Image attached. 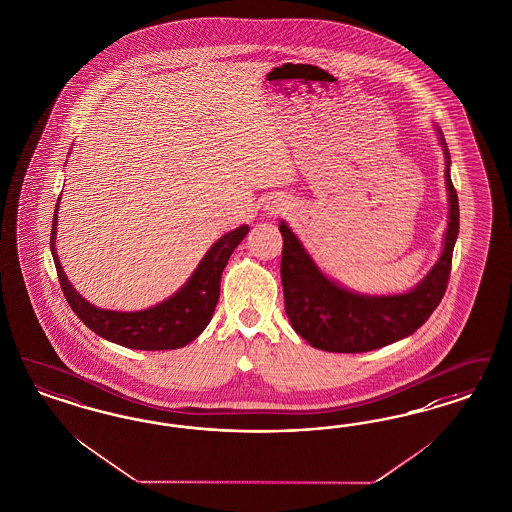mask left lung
<instances>
[{"mask_svg":"<svg viewBox=\"0 0 512 512\" xmlns=\"http://www.w3.org/2000/svg\"><path fill=\"white\" fill-rule=\"evenodd\" d=\"M442 140V138H441ZM446 187L450 221L439 263L414 291L393 297H365L327 280L306 255L297 236L282 223V285L285 314L310 346L333 353L378 350L412 335L439 306L452 270L459 232L458 193L450 179L446 143Z\"/></svg>","mask_w":512,"mask_h":512,"instance_id":"1","label":"left lung"}]
</instances>
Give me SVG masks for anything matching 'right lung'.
<instances>
[{"label":"right lung","instance_id":"add662e5","mask_svg":"<svg viewBox=\"0 0 512 512\" xmlns=\"http://www.w3.org/2000/svg\"><path fill=\"white\" fill-rule=\"evenodd\" d=\"M58 212V204H56ZM56 212L51 230V251L58 282L64 291L71 310L77 314L96 335L107 338L124 348L134 350H176L193 342L200 335L213 316L219 300L221 274L229 263L232 251L246 238L249 227L230 230L221 240L213 244L206 257L194 270L191 280L185 283L174 297L143 312H111L100 310L83 299L71 287L54 251L56 234Z\"/></svg>","mask_w":512,"mask_h":512}]
</instances>
